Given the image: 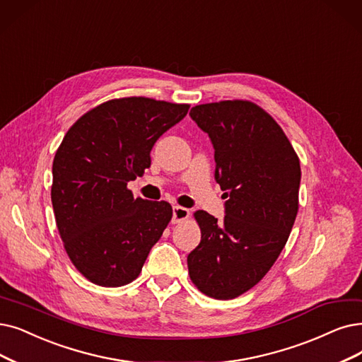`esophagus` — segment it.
I'll return each instance as SVG.
<instances>
[{
  "label": "esophagus",
  "instance_id": "1",
  "mask_svg": "<svg viewBox=\"0 0 362 362\" xmlns=\"http://www.w3.org/2000/svg\"><path fill=\"white\" fill-rule=\"evenodd\" d=\"M189 216H190V211L187 209V208L173 206V209H172V221H173V224L181 223V221L189 218Z\"/></svg>",
  "mask_w": 362,
  "mask_h": 362
}]
</instances>
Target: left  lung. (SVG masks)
<instances>
[{"label": "left lung", "instance_id": "obj_1", "mask_svg": "<svg viewBox=\"0 0 362 362\" xmlns=\"http://www.w3.org/2000/svg\"><path fill=\"white\" fill-rule=\"evenodd\" d=\"M193 122L214 146L224 220L194 214L200 243L187 257L199 290L216 300L247 293L284 250L298 211L300 160L281 126L250 100L196 105Z\"/></svg>", "mask_w": 362, "mask_h": 362}]
</instances>
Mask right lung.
<instances>
[{"label":"right lung","instance_id":"1","mask_svg":"<svg viewBox=\"0 0 362 362\" xmlns=\"http://www.w3.org/2000/svg\"><path fill=\"white\" fill-rule=\"evenodd\" d=\"M150 98L112 99L86 112L53 160L52 204L65 251L100 286L132 282L172 218L168 202L134 197L156 141L189 111Z\"/></svg>","mask_w":362,"mask_h":362}]
</instances>
